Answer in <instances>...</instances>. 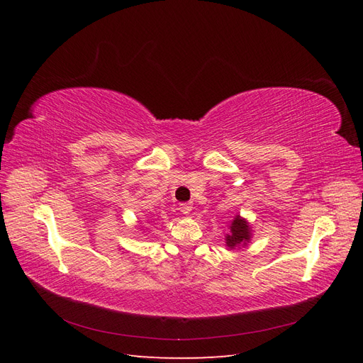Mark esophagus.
<instances>
[{"label": "esophagus", "mask_w": 363, "mask_h": 363, "mask_svg": "<svg viewBox=\"0 0 363 363\" xmlns=\"http://www.w3.org/2000/svg\"><path fill=\"white\" fill-rule=\"evenodd\" d=\"M180 211L184 213V215H189L192 212V203H182L180 204Z\"/></svg>", "instance_id": "esophagus-1"}]
</instances>
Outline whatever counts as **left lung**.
Wrapping results in <instances>:
<instances>
[{"mask_svg": "<svg viewBox=\"0 0 363 363\" xmlns=\"http://www.w3.org/2000/svg\"><path fill=\"white\" fill-rule=\"evenodd\" d=\"M250 240V228L247 221L236 216L233 223L230 224V233L225 236V244L230 248H235L238 245H242Z\"/></svg>", "mask_w": 363, "mask_h": 363, "instance_id": "1", "label": "left lung"}]
</instances>
